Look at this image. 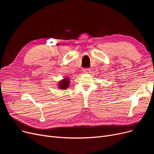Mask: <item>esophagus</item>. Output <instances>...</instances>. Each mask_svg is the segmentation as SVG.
<instances>
[{"mask_svg": "<svg viewBox=\"0 0 154 154\" xmlns=\"http://www.w3.org/2000/svg\"><path fill=\"white\" fill-rule=\"evenodd\" d=\"M91 70V69H88V68H87V69H84L83 70V72H84V73H88L89 72V71Z\"/></svg>", "mask_w": 154, "mask_h": 154, "instance_id": "34e87169", "label": "esophagus"}]
</instances>
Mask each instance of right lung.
Listing matches in <instances>:
<instances>
[{
	"instance_id": "right-lung-1",
	"label": "right lung",
	"mask_w": 154,
	"mask_h": 154,
	"mask_svg": "<svg viewBox=\"0 0 154 154\" xmlns=\"http://www.w3.org/2000/svg\"><path fill=\"white\" fill-rule=\"evenodd\" d=\"M70 80L68 78H66L64 79L63 80H61V81L59 82V87H60V88L61 89H66V88L69 86V84H70Z\"/></svg>"
}]
</instances>
